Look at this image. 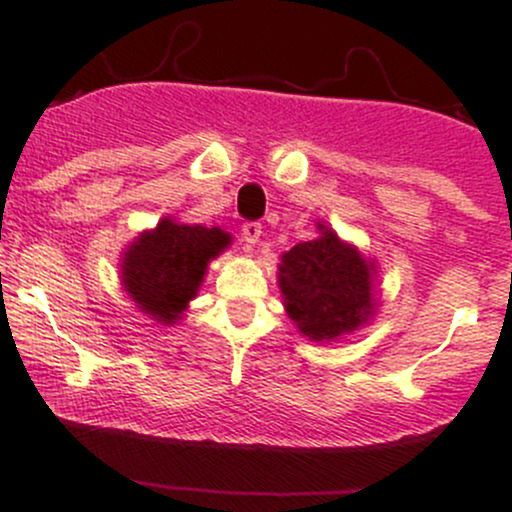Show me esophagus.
<instances>
[{
  "mask_svg": "<svg viewBox=\"0 0 512 512\" xmlns=\"http://www.w3.org/2000/svg\"><path fill=\"white\" fill-rule=\"evenodd\" d=\"M260 236H262V223H257V221L243 223V240H245V243L255 245L257 240H260Z\"/></svg>",
  "mask_w": 512,
  "mask_h": 512,
  "instance_id": "34e87169",
  "label": "esophagus"
}]
</instances>
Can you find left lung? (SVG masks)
Instances as JSON below:
<instances>
[{"instance_id":"obj_1","label":"left lung","mask_w":512,"mask_h":512,"mask_svg":"<svg viewBox=\"0 0 512 512\" xmlns=\"http://www.w3.org/2000/svg\"><path fill=\"white\" fill-rule=\"evenodd\" d=\"M281 255L279 289L286 313L313 342H334L356 332L375 313V264L332 228Z\"/></svg>"}]
</instances>
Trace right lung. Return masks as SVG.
<instances>
[{
  "instance_id": "add662e5",
  "label": "right lung",
  "mask_w": 512,
  "mask_h": 512,
  "mask_svg": "<svg viewBox=\"0 0 512 512\" xmlns=\"http://www.w3.org/2000/svg\"><path fill=\"white\" fill-rule=\"evenodd\" d=\"M231 245L221 228L158 221L122 252V286L142 313L175 325L197 296L209 262Z\"/></svg>"
}]
</instances>
